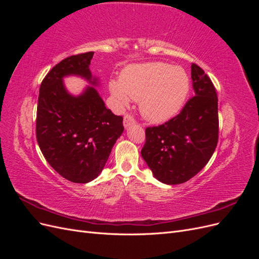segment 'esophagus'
<instances>
[{
  "label": "esophagus",
  "mask_w": 259,
  "mask_h": 259,
  "mask_svg": "<svg viewBox=\"0 0 259 259\" xmlns=\"http://www.w3.org/2000/svg\"><path fill=\"white\" fill-rule=\"evenodd\" d=\"M133 124H135V120L133 119V117L130 115V114H126L124 116V120H123V125H124V127L125 128H128L131 125H133Z\"/></svg>",
  "instance_id": "34e87169"
}]
</instances>
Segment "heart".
<instances>
[{
  "mask_svg": "<svg viewBox=\"0 0 259 259\" xmlns=\"http://www.w3.org/2000/svg\"><path fill=\"white\" fill-rule=\"evenodd\" d=\"M110 92L120 108L131 98L139 100L146 120L163 123L182 110L190 91V77L180 67L165 62H147L124 70L120 80L110 81Z\"/></svg>",
  "mask_w": 259,
  "mask_h": 259,
  "instance_id": "b5f03b06",
  "label": "heart"
}]
</instances>
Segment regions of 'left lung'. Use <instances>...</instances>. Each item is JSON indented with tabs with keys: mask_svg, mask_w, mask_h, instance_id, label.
<instances>
[{
	"mask_svg": "<svg viewBox=\"0 0 259 259\" xmlns=\"http://www.w3.org/2000/svg\"><path fill=\"white\" fill-rule=\"evenodd\" d=\"M194 97L178 115L159 126L146 128L142 156L159 182L186 183L204 167L218 142V99L203 70L191 65Z\"/></svg>",
	"mask_w": 259,
	"mask_h": 259,
	"instance_id": "1",
	"label": "left lung"
}]
</instances>
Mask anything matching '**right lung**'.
Wrapping results in <instances>:
<instances>
[{"label": "right lung", "instance_id": "add662e5", "mask_svg": "<svg viewBox=\"0 0 259 259\" xmlns=\"http://www.w3.org/2000/svg\"><path fill=\"white\" fill-rule=\"evenodd\" d=\"M93 52L70 56L55 66L41 84L36 111V139L45 160L69 182L88 184L103 171L115 142L124 131L123 117L106 108L90 70ZM88 81L73 96L63 77Z\"/></svg>", "mask_w": 259, "mask_h": 259}]
</instances>
